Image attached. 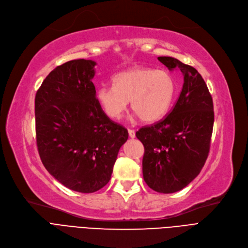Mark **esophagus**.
<instances>
[{"label":"esophagus","instance_id":"1","mask_svg":"<svg viewBox=\"0 0 248 248\" xmlns=\"http://www.w3.org/2000/svg\"><path fill=\"white\" fill-rule=\"evenodd\" d=\"M128 136H130V138H132V139H134L135 137H136V132L134 131V130H128Z\"/></svg>","mask_w":248,"mask_h":248}]
</instances>
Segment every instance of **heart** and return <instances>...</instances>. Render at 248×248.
<instances>
[{
	"mask_svg": "<svg viewBox=\"0 0 248 248\" xmlns=\"http://www.w3.org/2000/svg\"><path fill=\"white\" fill-rule=\"evenodd\" d=\"M113 85H101L96 91L107 116L118 120L131 100L132 109L145 123L160 120L168 110L175 93V81L164 70L133 67L117 73Z\"/></svg>",
	"mask_w": 248,
	"mask_h": 248,
	"instance_id": "1",
	"label": "heart"
}]
</instances>
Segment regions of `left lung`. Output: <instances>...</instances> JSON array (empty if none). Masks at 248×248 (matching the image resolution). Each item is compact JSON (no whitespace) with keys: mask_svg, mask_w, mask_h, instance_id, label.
Segmentation results:
<instances>
[{"mask_svg":"<svg viewBox=\"0 0 248 248\" xmlns=\"http://www.w3.org/2000/svg\"><path fill=\"white\" fill-rule=\"evenodd\" d=\"M158 60L184 75V86L170 113L136 133L145 148L143 176L150 188L176 192L195 179L208 158L214 125L213 99L201 74L171 57Z\"/></svg>","mask_w":248,"mask_h":248,"instance_id":"left-lung-1","label":"left lung"}]
</instances>
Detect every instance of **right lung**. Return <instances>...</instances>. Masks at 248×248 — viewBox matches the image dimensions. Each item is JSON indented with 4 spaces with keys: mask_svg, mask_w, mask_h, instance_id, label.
Returning a JSON list of instances; mask_svg holds the SVG:
<instances>
[{
    "mask_svg": "<svg viewBox=\"0 0 248 248\" xmlns=\"http://www.w3.org/2000/svg\"><path fill=\"white\" fill-rule=\"evenodd\" d=\"M96 62L73 60L52 70L35 95L36 144L42 164L66 187L97 191L110 180L125 127L96 99Z\"/></svg>",
    "mask_w": 248,
    "mask_h": 248,
    "instance_id": "obj_1",
    "label": "right lung"
}]
</instances>
